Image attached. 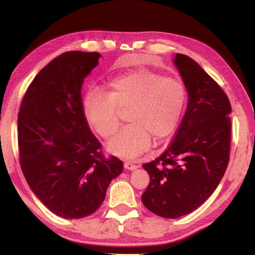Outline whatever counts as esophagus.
Masks as SVG:
<instances>
[{
    "instance_id": "1",
    "label": "esophagus",
    "mask_w": 255,
    "mask_h": 255,
    "mask_svg": "<svg viewBox=\"0 0 255 255\" xmlns=\"http://www.w3.org/2000/svg\"><path fill=\"white\" fill-rule=\"evenodd\" d=\"M125 168L127 170H135V169L138 168V166L132 164V163H125Z\"/></svg>"
}]
</instances>
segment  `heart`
Instances as JSON below:
<instances>
[{
  "instance_id": "b5f03b06",
  "label": "heart",
  "mask_w": 255,
  "mask_h": 255,
  "mask_svg": "<svg viewBox=\"0 0 255 255\" xmlns=\"http://www.w3.org/2000/svg\"><path fill=\"white\" fill-rule=\"evenodd\" d=\"M187 101V88L177 75L163 76L146 68H138L114 76L104 94L91 92L84 100L87 126L104 139L117 133L120 114L127 112L129 125L107 146L112 154L136 159L151 145L170 138Z\"/></svg>"
}]
</instances>
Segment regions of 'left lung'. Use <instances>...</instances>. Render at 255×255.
Here are the masks:
<instances>
[{"mask_svg":"<svg viewBox=\"0 0 255 255\" xmlns=\"http://www.w3.org/2000/svg\"><path fill=\"white\" fill-rule=\"evenodd\" d=\"M173 63L187 88L188 104L166 151L142 165L150 176L141 201L149 211L175 219L203 204L229 164L232 113L227 95L196 61L175 54Z\"/></svg>","mask_w":255,"mask_h":255,"instance_id":"8db88e82","label":"left lung"}]
</instances>
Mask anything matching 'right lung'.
Instances as JSON below:
<instances>
[{
    "label": "right lung",
    "mask_w": 255,
    "mask_h": 255,
    "mask_svg": "<svg viewBox=\"0 0 255 255\" xmlns=\"http://www.w3.org/2000/svg\"><path fill=\"white\" fill-rule=\"evenodd\" d=\"M97 52H66L36 75L18 116L22 172L36 197L55 215L80 219L95 213L123 163L105 158L84 117L85 78Z\"/></svg>",
    "instance_id": "obj_1"
}]
</instances>
